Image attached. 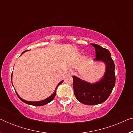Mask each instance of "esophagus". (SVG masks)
I'll list each match as a JSON object with an SVG mask.
<instances>
[{
	"label": "esophagus",
	"instance_id": "34e87169",
	"mask_svg": "<svg viewBox=\"0 0 133 133\" xmlns=\"http://www.w3.org/2000/svg\"><path fill=\"white\" fill-rule=\"evenodd\" d=\"M68 73L69 74H70V75H72V74H73V71H70Z\"/></svg>",
	"mask_w": 133,
	"mask_h": 133
}]
</instances>
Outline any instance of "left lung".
I'll use <instances>...</instances> for the list:
<instances>
[{
    "mask_svg": "<svg viewBox=\"0 0 133 133\" xmlns=\"http://www.w3.org/2000/svg\"><path fill=\"white\" fill-rule=\"evenodd\" d=\"M96 50L94 61L102 62L106 68L103 76L98 82L90 83L76 76L73 78V89L76 99L83 104L94 105L102 103L108 99L115 85V66L111 53L106 48L95 43L91 44Z\"/></svg>",
    "mask_w": 133,
    "mask_h": 133,
    "instance_id": "obj_1",
    "label": "left lung"
}]
</instances>
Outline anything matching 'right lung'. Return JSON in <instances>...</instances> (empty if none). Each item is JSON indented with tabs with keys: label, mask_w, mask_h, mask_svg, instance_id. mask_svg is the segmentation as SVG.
<instances>
[{
	"label": "right lung",
	"mask_w": 133,
	"mask_h": 133,
	"mask_svg": "<svg viewBox=\"0 0 133 133\" xmlns=\"http://www.w3.org/2000/svg\"><path fill=\"white\" fill-rule=\"evenodd\" d=\"M26 51H27V50L26 51H23L22 53L21 54V55L23 53H24L25 52H26ZM12 74H11V80H12ZM63 82V81H62L61 82H60L59 83V84H58L57 85V87H56V90H55V91H54V92H53V93H52L50 97H48V98H46V99H44V100H42V101H36V102H31V101H25V100H24V99H23L22 98H21V97H20V96H19V94H17V92H16V94H17V96H18V97L22 101V102H23L24 103H26V104H28V105H33V106H43V105H46V104H47V103H50V102H51L52 100L54 99V98L55 97V96H56V89H57V88L58 87V86H59V85H61L62 83ZM11 82H12V81H11ZM12 86H13V85H12Z\"/></svg>",
	"instance_id": "obj_1"
}]
</instances>
